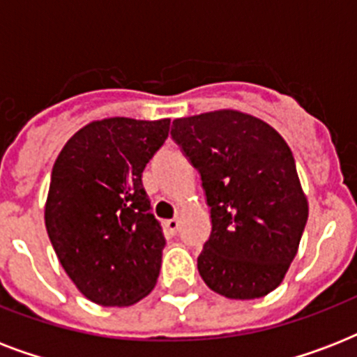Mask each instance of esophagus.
Returning <instances> with one entry per match:
<instances>
[{
	"label": "esophagus",
	"mask_w": 357,
	"mask_h": 357,
	"mask_svg": "<svg viewBox=\"0 0 357 357\" xmlns=\"http://www.w3.org/2000/svg\"><path fill=\"white\" fill-rule=\"evenodd\" d=\"M165 226H167V229L170 231V234L176 235L179 229V220L178 218H170V220H167V222H165Z\"/></svg>",
	"instance_id": "1"
}]
</instances>
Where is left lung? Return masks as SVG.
Masks as SVG:
<instances>
[{
  "instance_id": "8db88e82",
  "label": "left lung",
  "mask_w": 357,
  "mask_h": 357,
  "mask_svg": "<svg viewBox=\"0 0 357 357\" xmlns=\"http://www.w3.org/2000/svg\"><path fill=\"white\" fill-rule=\"evenodd\" d=\"M170 135L200 174L211 213L198 255L202 280L226 298L274 291L307 222L287 142L263 120L229 109L174 120Z\"/></svg>"
}]
</instances>
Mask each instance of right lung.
<instances>
[{
    "label": "right lung",
    "instance_id": "right-lung-1",
    "mask_svg": "<svg viewBox=\"0 0 357 357\" xmlns=\"http://www.w3.org/2000/svg\"><path fill=\"white\" fill-rule=\"evenodd\" d=\"M168 129V119L98 120L53 165L47 235L70 280L96 304L131 305L155 285L167 241L142 172Z\"/></svg>",
    "mask_w": 357,
    "mask_h": 357
}]
</instances>
